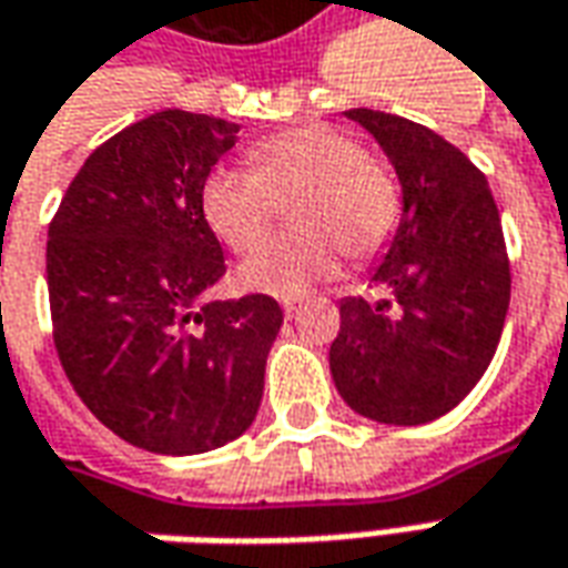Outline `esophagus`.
<instances>
[{"label":"esophagus","mask_w":568,"mask_h":568,"mask_svg":"<svg viewBox=\"0 0 568 568\" xmlns=\"http://www.w3.org/2000/svg\"><path fill=\"white\" fill-rule=\"evenodd\" d=\"M281 306H284V312H287V315H293V312H296V306H300V300H281Z\"/></svg>","instance_id":"esophagus-1"}]
</instances>
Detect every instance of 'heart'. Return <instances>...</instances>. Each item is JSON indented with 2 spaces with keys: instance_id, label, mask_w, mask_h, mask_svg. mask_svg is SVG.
<instances>
[{
  "instance_id": "b5f03b06",
  "label": "heart",
  "mask_w": 568,
  "mask_h": 568,
  "mask_svg": "<svg viewBox=\"0 0 568 568\" xmlns=\"http://www.w3.org/2000/svg\"><path fill=\"white\" fill-rule=\"evenodd\" d=\"M250 169H212L200 186V212L231 253L256 250L291 205L293 234L272 240L240 268V281L277 296H300L341 265L368 262L397 234L403 196L394 174L331 124L272 133L246 152Z\"/></svg>"
}]
</instances>
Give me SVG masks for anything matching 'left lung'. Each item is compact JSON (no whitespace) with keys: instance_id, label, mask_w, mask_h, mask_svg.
<instances>
[{"instance_id":"obj_1","label":"left lung","mask_w":568,"mask_h":568,"mask_svg":"<svg viewBox=\"0 0 568 568\" xmlns=\"http://www.w3.org/2000/svg\"><path fill=\"white\" fill-rule=\"evenodd\" d=\"M346 118L397 169L403 219L372 281L390 300L341 303L328 353L341 397L384 425H425L488 372L509 310V256L488 178L416 121L375 109Z\"/></svg>"}]
</instances>
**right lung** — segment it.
<instances>
[{"instance_id":"1","label":"right lung","mask_w":568,"mask_h":568,"mask_svg":"<svg viewBox=\"0 0 568 568\" xmlns=\"http://www.w3.org/2000/svg\"><path fill=\"white\" fill-rule=\"evenodd\" d=\"M237 124L165 109L90 152L49 222L52 341L87 409L121 440L190 456L258 413L284 312L265 293L203 303L224 253L200 186Z\"/></svg>"}]
</instances>
